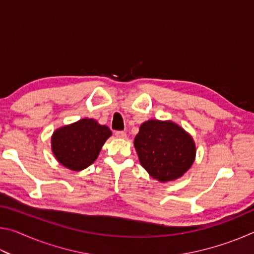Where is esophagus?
Returning a JSON list of instances; mask_svg holds the SVG:
<instances>
[{"label":"esophagus","mask_w":254,"mask_h":254,"mask_svg":"<svg viewBox=\"0 0 254 254\" xmlns=\"http://www.w3.org/2000/svg\"><path fill=\"white\" fill-rule=\"evenodd\" d=\"M115 136L120 137V139H126L127 133L124 131H117V132H115Z\"/></svg>","instance_id":"esophagus-1"}]
</instances>
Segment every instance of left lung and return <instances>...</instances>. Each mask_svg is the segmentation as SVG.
<instances>
[{"instance_id":"8db88e82","label":"left lung","mask_w":254,"mask_h":254,"mask_svg":"<svg viewBox=\"0 0 254 254\" xmlns=\"http://www.w3.org/2000/svg\"><path fill=\"white\" fill-rule=\"evenodd\" d=\"M134 148L141 166L161 183L182 177L196 156L190 134L171 121L149 120L141 124Z\"/></svg>"}]
</instances>
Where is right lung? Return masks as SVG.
I'll return each instance as SVG.
<instances>
[{
    "label": "right lung",
    "instance_id": "add662e5",
    "mask_svg": "<svg viewBox=\"0 0 254 254\" xmlns=\"http://www.w3.org/2000/svg\"><path fill=\"white\" fill-rule=\"evenodd\" d=\"M112 135L106 126L93 119H81L57 128L51 136V149L66 168L80 171L96 160L105 141Z\"/></svg>",
    "mask_w": 254,
    "mask_h": 254
}]
</instances>
